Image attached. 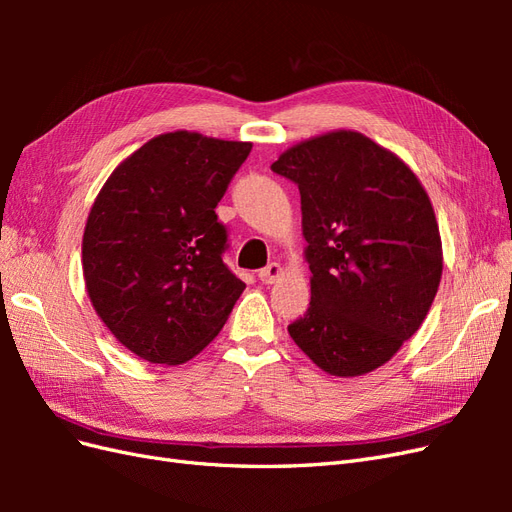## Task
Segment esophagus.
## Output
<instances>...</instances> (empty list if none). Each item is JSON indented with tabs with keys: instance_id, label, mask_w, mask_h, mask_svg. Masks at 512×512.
Returning <instances> with one entry per match:
<instances>
[{
	"instance_id": "esophagus-1",
	"label": "esophagus",
	"mask_w": 512,
	"mask_h": 512,
	"mask_svg": "<svg viewBox=\"0 0 512 512\" xmlns=\"http://www.w3.org/2000/svg\"><path fill=\"white\" fill-rule=\"evenodd\" d=\"M282 267L280 265H277V262H271V265L269 267H265V269H260L258 271V277H260V282L262 284H275L277 280H280V277H282Z\"/></svg>"
}]
</instances>
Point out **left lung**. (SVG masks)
Masks as SVG:
<instances>
[{
	"label": "left lung",
	"instance_id": "obj_1",
	"mask_svg": "<svg viewBox=\"0 0 512 512\" xmlns=\"http://www.w3.org/2000/svg\"><path fill=\"white\" fill-rule=\"evenodd\" d=\"M273 173L299 185L312 301L288 333L322 371L363 376L421 327L442 277V239L414 170L361 132L286 149Z\"/></svg>",
	"mask_w": 512,
	"mask_h": 512
}]
</instances>
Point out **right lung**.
I'll return each instance as SVG.
<instances>
[{"mask_svg":"<svg viewBox=\"0 0 512 512\" xmlns=\"http://www.w3.org/2000/svg\"><path fill=\"white\" fill-rule=\"evenodd\" d=\"M252 143L177 130L153 136L102 185L83 232L96 314L141 359L181 365L222 331L245 284L222 262L215 207Z\"/></svg>","mask_w":512,"mask_h":512,"instance_id":"right-lung-1","label":"right lung"}]
</instances>
